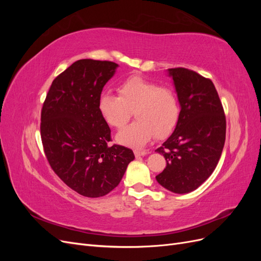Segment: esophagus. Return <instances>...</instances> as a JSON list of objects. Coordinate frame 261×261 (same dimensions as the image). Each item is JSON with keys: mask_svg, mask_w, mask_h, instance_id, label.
I'll return each instance as SVG.
<instances>
[{"mask_svg": "<svg viewBox=\"0 0 261 261\" xmlns=\"http://www.w3.org/2000/svg\"><path fill=\"white\" fill-rule=\"evenodd\" d=\"M134 153H135L136 156H144V155H147L149 153V151L148 150H135Z\"/></svg>", "mask_w": 261, "mask_h": 261, "instance_id": "esophagus-1", "label": "esophagus"}]
</instances>
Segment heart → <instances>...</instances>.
Wrapping results in <instances>:
<instances>
[{
  "mask_svg": "<svg viewBox=\"0 0 261 261\" xmlns=\"http://www.w3.org/2000/svg\"><path fill=\"white\" fill-rule=\"evenodd\" d=\"M118 96L102 92L98 110L105 122L121 128L132 111L136 121L116 134L118 144L143 147L154 136L162 138L174 129L179 117V105L175 93L165 87L140 77H130L117 87Z\"/></svg>",
  "mask_w": 261,
  "mask_h": 261,
  "instance_id": "obj_1",
  "label": "heart"
}]
</instances>
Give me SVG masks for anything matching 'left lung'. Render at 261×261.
I'll return each instance as SVG.
<instances>
[{"label": "left lung", "mask_w": 261, "mask_h": 261, "mask_svg": "<svg viewBox=\"0 0 261 261\" xmlns=\"http://www.w3.org/2000/svg\"><path fill=\"white\" fill-rule=\"evenodd\" d=\"M180 112L172 135L155 151L167 167L156 181L175 194L198 188L215 171L224 147L226 122L213 83L194 70L169 68Z\"/></svg>", "instance_id": "8db88e82"}]
</instances>
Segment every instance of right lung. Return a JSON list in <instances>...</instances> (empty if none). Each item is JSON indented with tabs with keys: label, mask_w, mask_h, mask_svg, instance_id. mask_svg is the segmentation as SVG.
<instances>
[{
	"label": "right lung",
	"mask_w": 261,
	"mask_h": 261,
	"mask_svg": "<svg viewBox=\"0 0 261 261\" xmlns=\"http://www.w3.org/2000/svg\"><path fill=\"white\" fill-rule=\"evenodd\" d=\"M117 67L110 61H76L53 81L41 111V140L52 170L90 198L113 191L135 159L130 149L109 145L111 129L98 110Z\"/></svg>",
	"instance_id": "obj_1"
}]
</instances>
